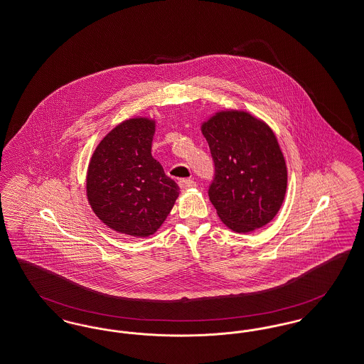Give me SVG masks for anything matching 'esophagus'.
Masks as SVG:
<instances>
[{"mask_svg":"<svg viewBox=\"0 0 364 364\" xmlns=\"http://www.w3.org/2000/svg\"><path fill=\"white\" fill-rule=\"evenodd\" d=\"M178 186L183 191H187V189L196 188V183L193 180H189V178H181L178 181Z\"/></svg>","mask_w":364,"mask_h":364,"instance_id":"esophagus-1","label":"esophagus"}]
</instances>
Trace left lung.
Masks as SVG:
<instances>
[{"label":"left lung","instance_id":"left-lung-1","mask_svg":"<svg viewBox=\"0 0 364 364\" xmlns=\"http://www.w3.org/2000/svg\"><path fill=\"white\" fill-rule=\"evenodd\" d=\"M215 165L208 196L220 220L250 233L277 217L287 191V166L272 129L247 111L226 109L202 123Z\"/></svg>","mask_w":364,"mask_h":364}]
</instances>
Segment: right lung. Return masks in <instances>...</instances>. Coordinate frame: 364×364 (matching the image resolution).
<instances>
[{
	"label": "right lung",
	"mask_w": 364,
	"mask_h": 364,
	"mask_svg": "<svg viewBox=\"0 0 364 364\" xmlns=\"http://www.w3.org/2000/svg\"><path fill=\"white\" fill-rule=\"evenodd\" d=\"M154 132L156 120L127 119L102 138L89 162L87 202L117 233H156L178 198V186L151 156Z\"/></svg>",
	"instance_id": "add662e5"
}]
</instances>
